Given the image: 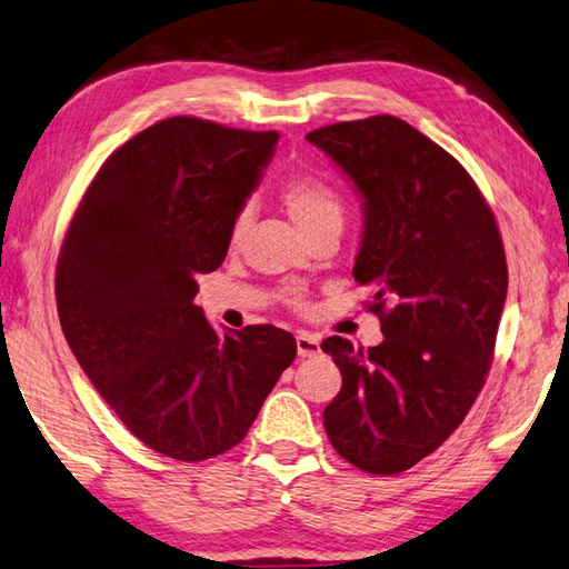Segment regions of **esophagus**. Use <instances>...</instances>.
<instances>
[{
    "mask_svg": "<svg viewBox=\"0 0 569 569\" xmlns=\"http://www.w3.org/2000/svg\"><path fill=\"white\" fill-rule=\"evenodd\" d=\"M296 348H298V358H316L320 352V340L316 336H310V332H298Z\"/></svg>",
    "mask_w": 569,
    "mask_h": 569,
    "instance_id": "esophagus-1",
    "label": "esophagus"
}]
</instances>
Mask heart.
Here are the masks:
<instances>
[{
	"label": "heart",
	"mask_w": 569,
	"mask_h": 569,
	"mask_svg": "<svg viewBox=\"0 0 569 569\" xmlns=\"http://www.w3.org/2000/svg\"><path fill=\"white\" fill-rule=\"evenodd\" d=\"M278 199H281L288 217L296 221V227L303 231L308 239L316 237L318 231L328 227H342V214H345L342 197L338 189L332 187L328 177L300 174L281 189ZM249 221H251L249 207H241L237 214H233L231 227H229L231 247H239L241 239L247 237Z\"/></svg>",
	"instance_id": "heart-1"
}]
</instances>
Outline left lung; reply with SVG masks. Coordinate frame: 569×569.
I'll use <instances>...</instances> for the list:
<instances>
[{"mask_svg":"<svg viewBox=\"0 0 569 569\" xmlns=\"http://www.w3.org/2000/svg\"><path fill=\"white\" fill-rule=\"evenodd\" d=\"M362 197L352 276L372 288L385 340H322L342 389L322 411L345 461L377 476L411 469L469 415L493 360L508 293L491 207L459 160L395 116L308 132Z\"/></svg>","mask_w":569,"mask_h":569,"instance_id":"8db88e82","label":"left lung"}]
</instances>
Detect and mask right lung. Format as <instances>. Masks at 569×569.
Instances as JSON below:
<instances>
[{"mask_svg":"<svg viewBox=\"0 0 569 569\" xmlns=\"http://www.w3.org/2000/svg\"><path fill=\"white\" fill-rule=\"evenodd\" d=\"M278 132L174 116L110 154L78 204L56 269V306L78 365L144 447L204 461L247 437L296 360L291 332H219L194 306L197 273L273 158Z\"/></svg>","mask_w":569,"mask_h":569,"instance_id":"right-lung-1","label":"right lung"}]
</instances>
